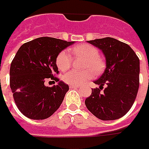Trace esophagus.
Masks as SVG:
<instances>
[{
  "mask_svg": "<svg viewBox=\"0 0 149 149\" xmlns=\"http://www.w3.org/2000/svg\"><path fill=\"white\" fill-rule=\"evenodd\" d=\"M79 85H70V88H79Z\"/></svg>",
  "mask_w": 149,
  "mask_h": 149,
  "instance_id": "34e87169",
  "label": "esophagus"
}]
</instances>
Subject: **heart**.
I'll return each mask as SVG.
<instances>
[{"label": "heart", "mask_w": 149, "mask_h": 149, "mask_svg": "<svg viewBox=\"0 0 149 149\" xmlns=\"http://www.w3.org/2000/svg\"><path fill=\"white\" fill-rule=\"evenodd\" d=\"M81 58L83 62L81 68L82 71L71 70L63 76V80L67 84L80 85L85 83L93 76L95 74H100L104 68V63L100 57V51L95 46L89 44L78 45L70 48L69 52L63 50L58 54L56 58V65L61 71H66L71 66V57Z\"/></svg>", "instance_id": "heart-1"}]
</instances>
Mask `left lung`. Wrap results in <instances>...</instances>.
<instances>
[{
    "instance_id": "8db88e82",
    "label": "left lung",
    "mask_w": 149,
    "mask_h": 149,
    "mask_svg": "<svg viewBox=\"0 0 149 149\" xmlns=\"http://www.w3.org/2000/svg\"><path fill=\"white\" fill-rule=\"evenodd\" d=\"M87 42L103 51L107 67L95 81L100 87L91 90V95L85 100L86 107L100 120L120 119L130 110L136 98L140 85L139 58L127 44L112 38ZM103 86L106 87L103 88Z\"/></svg>"
}]
</instances>
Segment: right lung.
<instances>
[{
  "label": "right lung",
  "mask_w": 149,
  "mask_h": 149,
  "mask_svg": "<svg viewBox=\"0 0 149 149\" xmlns=\"http://www.w3.org/2000/svg\"><path fill=\"white\" fill-rule=\"evenodd\" d=\"M74 44L61 39L42 37L24 43L13 58L9 70V84L19 111L32 120L51 116L63 103L69 86L58 77L57 56ZM59 81L52 88L44 83Z\"/></svg>",
  "instance_id": "right-lung-1"
}]
</instances>
